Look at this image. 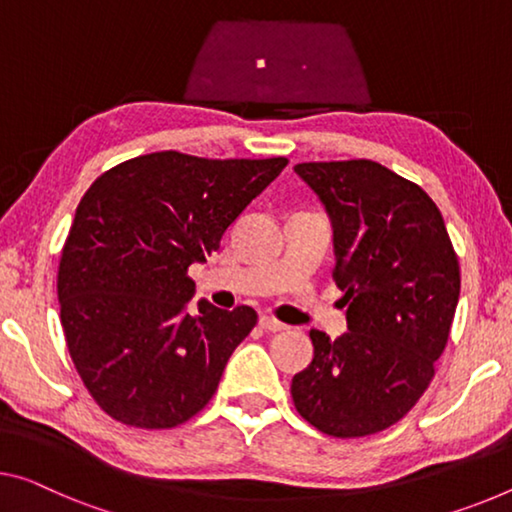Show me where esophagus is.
Here are the masks:
<instances>
[{
    "label": "esophagus",
    "mask_w": 512,
    "mask_h": 512,
    "mask_svg": "<svg viewBox=\"0 0 512 512\" xmlns=\"http://www.w3.org/2000/svg\"><path fill=\"white\" fill-rule=\"evenodd\" d=\"M261 327L265 329V332H281V329H286L283 322H279L277 318H272V316H261Z\"/></svg>",
    "instance_id": "obj_1"
}]
</instances>
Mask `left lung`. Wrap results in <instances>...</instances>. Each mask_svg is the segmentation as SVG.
I'll return each instance as SVG.
<instances>
[{
  "instance_id": "1",
  "label": "left lung",
  "mask_w": 512,
  "mask_h": 512,
  "mask_svg": "<svg viewBox=\"0 0 512 512\" xmlns=\"http://www.w3.org/2000/svg\"><path fill=\"white\" fill-rule=\"evenodd\" d=\"M295 171L334 226V279L348 304L336 341L311 329L313 361L293 377L295 410L329 437H366L412 410L435 377L460 297V263L435 201L373 160Z\"/></svg>"
}]
</instances>
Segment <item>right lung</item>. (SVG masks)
Here are the masks:
<instances>
[{"mask_svg":"<svg viewBox=\"0 0 512 512\" xmlns=\"http://www.w3.org/2000/svg\"><path fill=\"white\" fill-rule=\"evenodd\" d=\"M286 164L160 151L93 180L61 249L57 293L70 359L102 412L164 430L210 403L258 316L206 300L190 313L187 270Z\"/></svg>","mask_w":512,"mask_h":512,"instance_id":"right-lung-1","label":"right lung"}]
</instances>
